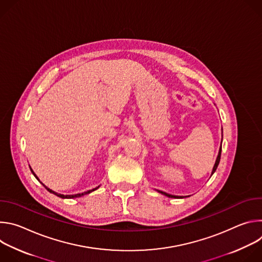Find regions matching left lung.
<instances>
[{
  "mask_svg": "<svg viewBox=\"0 0 262 262\" xmlns=\"http://www.w3.org/2000/svg\"><path fill=\"white\" fill-rule=\"evenodd\" d=\"M221 152H222V142H221V147H220V150H219L217 158H216V160H215L214 166H213L212 171H211V175L215 172V170H216V168H217V166H219V163H220V160H221ZM158 192H159V193H161V194H163V195H165V196H167V197H169V198H183L182 196H174V195H170V194H167V193H165V192H163V191H158Z\"/></svg>",
  "mask_w": 262,
  "mask_h": 262,
  "instance_id": "obj_1",
  "label": "left lung"
}]
</instances>
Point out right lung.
<instances>
[{"label": "right lung", "mask_w": 262, "mask_h": 262, "mask_svg": "<svg viewBox=\"0 0 262 262\" xmlns=\"http://www.w3.org/2000/svg\"><path fill=\"white\" fill-rule=\"evenodd\" d=\"M31 169V172L33 173V175L37 178V180H39L38 179V177H37V175L34 173V171L32 170V168H30ZM40 181V180H39ZM42 183V182H41ZM42 185L45 186V188L50 192V193H52V194H55L56 196H58V197H60V198H63V199H71V198H78V197H82V196H84V195H87V194H90L91 192H93V191H95V190H97L98 188H99V185L97 186V188H95V189H92V190H89V191H87V192H84V193H81V194H76V195H62V194H58V193H56V192H54V191H52L51 189H49L48 186H46L43 183H42Z\"/></svg>", "instance_id": "obj_1"}]
</instances>
